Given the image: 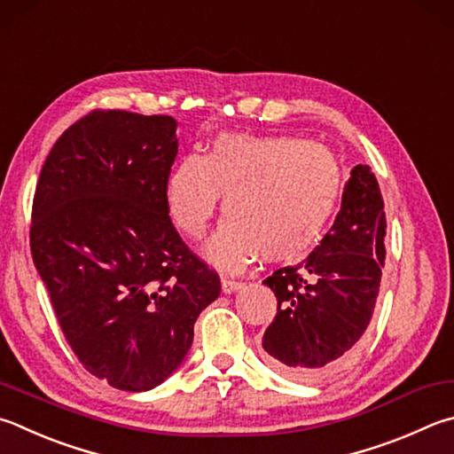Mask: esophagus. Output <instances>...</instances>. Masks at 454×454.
I'll return each instance as SVG.
<instances>
[{
  "label": "esophagus",
  "mask_w": 454,
  "mask_h": 454,
  "mask_svg": "<svg viewBox=\"0 0 454 454\" xmlns=\"http://www.w3.org/2000/svg\"><path fill=\"white\" fill-rule=\"evenodd\" d=\"M244 284L238 282V279L232 278H222V292L224 294H234L238 290H242Z\"/></svg>",
  "instance_id": "obj_1"
}]
</instances>
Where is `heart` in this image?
<instances>
[{
    "label": "heart",
    "instance_id": "heart-1",
    "mask_svg": "<svg viewBox=\"0 0 454 454\" xmlns=\"http://www.w3.org/2000/svg\"><path fill=\"white\" fill-rule=\"evenodd\" d=\"M335 154L290 135L214 138L210 151L186 154L172 168L167 206L186 238H200L224 196L218 232L204 246L206 260L242 270L255 255L294 262L317 244L341 196Z\"/></svg>",
    "mask_w": 454,
    "mask_h": 454
}]
</instances>
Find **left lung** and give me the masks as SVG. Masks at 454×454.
I'll return each mask as SVG.
<instances>
[{
    "mask_svg": "<svg viewBox=\"0 0 454 454\" xmlns=\"http://www.w3.org/2000/svg\"><path fill=\"white\" fill-rule=\"evenodd\" d=\"M385 228L377 178L367 164H357L321 244L298 266L263 279L278 300L262 340L268 365L295 381H319L349 364L381 286Z\"/></svg>",
    "mask_w": 454,
    "mask_h": 454,
    "instance_id": "8db88e82",
    "label": "left lung"
}]
</instances>
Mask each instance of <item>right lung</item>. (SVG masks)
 Wrapping results in <instances>:
<instances>
[{
    "mask_svg": "<svg viewBox=\"0 0 454 454\" xmlns=\"http://www.w3.org/2000/svg\"><path fill=\"white\" fill-rule=\"evenodd\" d=\"M176 153L172 117L93 111L59 137L39 175L33 262L71 349L114 389L167 381L220 295L216 271L168 216Z\"/></svg>",
    "mask_w": 454,
    "mask_h": 454,
    "instance_id": "right-lung-1",
    "label": "right lung"
}]
</instances>
